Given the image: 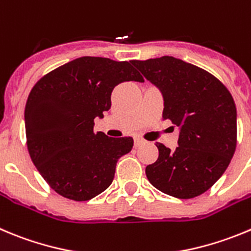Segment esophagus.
Returning <instances> with one entry per match:
<instances>
[{"label": "esophagus", "mask_w": 251, "mask_h": 251, "mask_svg": "<svg viewBox=\"0 0 251 251\" xmlns=\"http://www.w3.org/2000/svg\"><path fill=\"white\" fill-rule=\"evenodd\" d=\"M143 143H144V141H143V139H141V138H135V139H134V147H135V148H138V147L142 146Z\"/></svg>", "instance_id": "34e87169"}]
</instances>
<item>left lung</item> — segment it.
I'll return each instance as SVG.
<instances>
[{"instance_id":"left-lung-1","label":"left lung","mask_w":251,"mask_h":251,"mask_svg":"<svg viewBox=\"0 0 251 251\" xmlns=\"http://www.w3.org/2000/svg\"><path fill=\"white\" fill-rule=\"evenodd\" d=\"M163 96V119L179 128L174 151L157 143L146 168L153 187L179 199L205 193L226 171L236 148V107L218 78L192 63L163 56L130 61Z\"/></svg>"}]
</instances>
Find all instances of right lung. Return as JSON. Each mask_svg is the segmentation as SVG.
<instances>
[{"mask_svg":"<svg viewBox=\"0 0 251 251\" xmlns=\"http://www.w3.org/2000/svg\"><path fill=\"white\" fill-rule=\"evenodd\" d=\"M144 82L130 62L80 57L41 78L25 108L29 155L52 189L75 201H89L113 181L119 158L132 137L94 132V119L110 108V94L123 82Z\"/></svg>","mask_w":251,"mask_h":251,"instance_id":"1","label":"right lung"}]
</instances>
